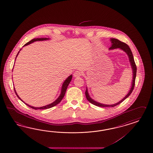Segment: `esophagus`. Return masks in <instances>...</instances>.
I'll use <instances>...</instances> for the list:
<instances>
[{
  "mask_svg": "<svg viewBox=\"0 0 153 153\" xmlns=\"http://www.w3.org/2000/svg\"><path fill=\"white\" fill-rule=\"evenodd\" d=\"M82 75V72L79 71H75L74 74V77H80Z\"/></svg>",
  "mask_w": 153,
  "mask_h": 153,
  "instance_id": "34e87169",
  "label": "esophagus"
}]
</instances>
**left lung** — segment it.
Returning a JSON list of instances; mask_svg holds the SVG:
<instances>
[{"instance_id": "1", "label": "left lung", "mask_w": 153, "mask_h": 153, "mask_svg": "<svg viewBox=\"0 0 153 153\" xmlns=\"http://www.w3.org/2000/svg\"><path fill=\"white\" fill-rule=\"evenodd\" d=\"M110 42L111 43V45L110 46V47L108 48L109 50H115V49H120V50L123 51L124 52H125L126 54L128 56V60L129 62L130 63L131 65V67L132 69V82H131V88H130L129 91L128 93L127 94V95H126L124 97L123 99L121 100L120 101L117 102V103H114V104H112V105H107V104H104V103H100L99 102L95 101L94 99H92L90 97V96L89 95L88 91V88L86 86V92H85V95H86V97L87 98V100L90 102V103L94 105L95 106H99V107H103V108H105V107H114L116 105L120 104L123 101H124L125 100L127 99L128 96L130 95V94L132 93V91L134 90V88L135 86V79H136V66L135 65V63L134 61V57L132 55V52L130 50V47H128V45H127L126 44H125V43H123L122 42L120 41L119 39H115V38H110Z\"/></svg>"}]
</instances>
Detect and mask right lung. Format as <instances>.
<instances>
[{"mask_svg": "<svg viewBox=\"0 0 153 153\" xmlns=\"http://www.w3.org/2000/svg\"><path fill=\"white\" fill-rule=\"evenodd\" d=\"M50 38H34L33 39H32L31 41L28 42V43H27L23 47H25V45H29L32 43L34 42L43 41H47V40H50ZM22 48H21V50H19V51L18 52V53H17L16 57V58H17L18 54H19V52L21 51V50H22ZM16 59H15V61H16ZM72 79V74H71L70 76H69L65 80V81L63 82V84H62L61 89L60 95L58 96V98H57V99L56 100L54 101H53V102H52L51 103H50V104L47 105H45V106H42V107H39V108H37V107H34V106H30V105H29L28 104H27V103L25 102L22 100L21 99V98L19 97V96L17 94V92H16V89H15V87H14V90L15 93H16V94L17 95V97H18V99L21 100L22 102H24L25 105H27L28 106H29L30 108H32L33 109H35V110H38V109H41V110H42V109H47V108H50L53 107L54 106L57 105L58 103H59V102L61 101V100H62V99L63 98L64 96H65V94H66V90H67L68 86L69 85Z\"/></svg>", "mask_w": 153, "mask_h": 153, "instance_id": "1", "label": "right lung"}]
</instances>
